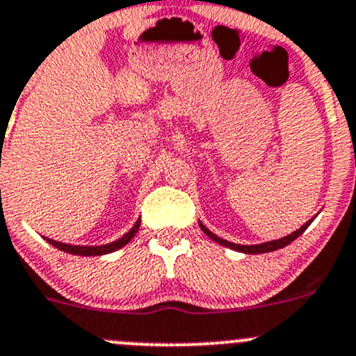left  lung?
Instances as JSON below:
<instances>
[{"instance_id":"obj_1","label":"left lung","mask_w":356,"mask_h":356,"mask_svg":"<svg viewBox=\"0 0 356 356\" xmlns=\"http://www.w3.org/2000/svg\"><path fill=\"white\" fill-rule=\"evenodd\" d=\"M312 220H314V218H312ZM312 220H308L307 224L301 225V227L298 229V231H294L293 234L284 236V238H282V239H277V241H268V243H261V245H250V246H248V245H236V243H229V241H225V239H220V238H218V236H215L213 232L208 231V229L204 227V225L201 224V222H200V227H201V231H203L204 234L208 236V238L213 239V241H215V243H218V245L227 246V248H231V250H236V251H241V253L258 254V253H268V251H275V250H279V248L288 246L289 243H293L294 239L298 238V236L303 234L305 229H307L308 225L312 224Z\"/></svg>"}]
</instances>
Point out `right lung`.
<instances>
[{
	"mask_svg": "<svg viewBox=\"0 0 356 356\" xmlns=\"http://www.w3.org/2000/svg\"><path fill=\"white\" fill-rule=\"evenodd\" d=\"M139 225H141V220L136 222L134 227H132L127 234L122 236L120 239H117V241L108 243V245H103V246H72V245H63V243H58V241H53V239H48V238H46V241H48L49 245L58 248V250L67 251V253L81 254V257H98V254L111 253V251H117V250H120L122 246L127 245V243L136 236Z\"/></svg>",
	"mask_w": 356,
	"mask_h": 356,
	"instance_id": "obj_1",
	"label": "right lung"
}]
</instances>
